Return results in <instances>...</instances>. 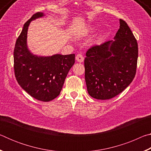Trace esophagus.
Wrapping results in <instances>:
<instances>
[{
  "label": "esophagus",
  "mask_w": 151,
  "mask_h": 151,
  "mask_svg": "<svg viewBox=\"0 0 151 151\" xmlns=\"http://www.w3.org/2000/svg\"><path fill=\"white\" fill-rule=\"evenodd\" d=\"M76 60L78 61V63H82L84 61V57L83 54H81V53H78L77 54V55L76 56Z\"/></svg>",
  "instance_id": "34e87169"
}]
</instances>
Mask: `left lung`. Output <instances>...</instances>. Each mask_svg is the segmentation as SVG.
<instances>
[{
	"label": "left lung",
	"instance_id": "8db88e82",
	"mask_svg": "<svg viewBox=\"0 0 151 151\" xmlns=\"http://www.w3.org/2000/svg\"><path fill=\"white\" fill-rule=\"evenodd\" d=\"M114 39L86 51V88L89 95L96 99L106 100L118 95L136 75L138 44L124 20L120 19V29Z\"/></svg>",
	"mask_w": 151,
	"mask_h": 151
}]
</instances>
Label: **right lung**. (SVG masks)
<instances>
[{
	"label": "right lung",
	"instance_id": "right-lung-1",
	"mask_svg": "<svg viewBox=\"0 0 151 151\" xmlns=\"http://www.w3.org/2000/svg\"><path fill=\"white\" fill-rule=\"evenodd\" d=\"M43 16L37 12L25 22L15 44L14 70L19 85L37 100L48 102L60 93L68 71L75 62V55H55L40 57L27 48L28 27L32 20Z\"/></svg>",
	"mask_w": 151,
	"mask_h": 151
}]
</instances>
